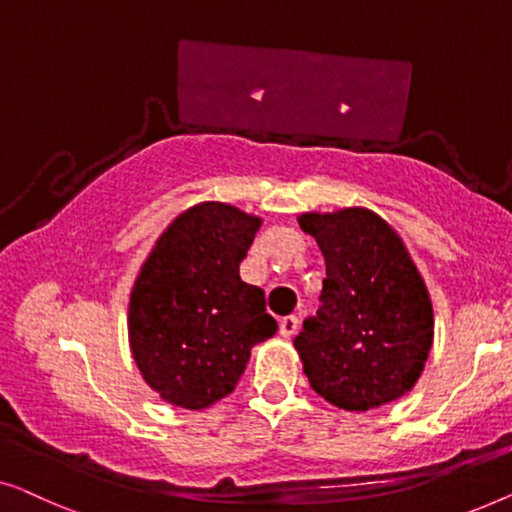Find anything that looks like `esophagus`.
I'll return each mask as SVG.
<instances>
[{
    "label": "esophagus",
    "instance_id": "obj_1",
    "mask_svg": "<svg viewBox=\"0 0 512 512\" xmlns=\"http://www.w3.org/2000/svg\"><path fill=\"white\" fill-rule=\"evenodd\" d=\"M299 329V318L297 315H287V318L280 320V336H292L294 331Z\"/></svg>",
    "mask_w": 512,
    "mask_h": 512
}]
</instances>
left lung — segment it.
Returning <instances> with one entry per match:
<instances>
[{
  "instance_id": "1",
  "label": "left lung",
  "mask_w": 512,
  "mask_h": 512,
  "mask_svg": "<svg viewBox=\"0 0 512 512\" xmlns=\"http://www.w3.org/2000/svg\"><path fill=\"white\" fill-rule=\"evenodd\" d=\"M325 255L320 311L294 338L308 383L343 410H371L413 390L434 341L427 285L401 236L369 208L304 213Z\"/></svg>"
}]
</instances>
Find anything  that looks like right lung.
I'll return each mask as SVG.
<instances>
[{
  "instance_id": "1",
  "label": "right lung",
  "mask_w": 512,
  "mask_h": 512,
  "mask_svg": "<svg viewBox=\"0 0 512 512\" xmlns=\"http://www.w3.org/2000/svg\"><path fill=\"white\" fill-rule=\"evenodd\" d=\"M262 220L204 201L164 229L129 294V348L164 401L201 410L234 392L253 345L278 331L239 266Z\"/></svg>"
}]
</instances>
